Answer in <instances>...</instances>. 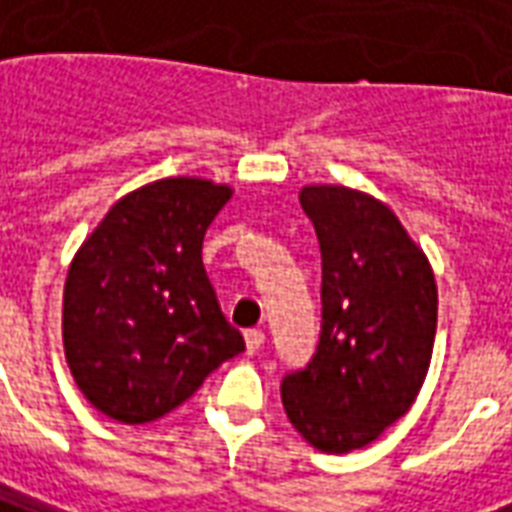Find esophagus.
I'll return each instance as SVG.
<instances>
[{
  "label": "esophagus",
  "instance_id": "obj_1",
  "mask_svg": "<svg viewBox=\"0 0 512 512\" xmlns=\"http://www.w3.org/2000/svg\"><path fill=\"white\" fill-rule=\"evenodd\" d=\"M261 346H264V333H261V330H248V333H245V349H248V352H259Z\"/></svg>",
  "mask_w": 512,
  "mask_h": 512
}]
</instances>
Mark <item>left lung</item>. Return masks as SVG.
Returning a JSON list of instances; mask_svg holds the SVG:
<instances>
[{"instance_id":"8db88e82","label":"left lung","mask_w":512,"mask_h":512,"mask_svg":"<svg viewBox=\"0 0 512 512\" xmlns=\"http://www.w3.org/2000/svg\"><path fill=\"white\" fill-rule=\"evenodd\" d=\"M300 204L322 248V335L283 376V409L322 453L371 445L409 412L431 365L436 281L393 210L343 185H308Z\"/></svg>"}]
</instances>
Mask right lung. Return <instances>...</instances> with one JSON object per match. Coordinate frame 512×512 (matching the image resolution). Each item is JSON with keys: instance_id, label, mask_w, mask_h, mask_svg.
<instances>
[{"instance_id": "right-lung-1", "label": "right lung", "mask_w": 512, "mask_h": 512, "mask_svg": "<svg viewBox=\"0 0 512 512\" xmlns=\"http://www.w3.org/2000/svg\"><path fill=\"white\" fill-rule=\"evenodd\" d=\"M229 185L169 177L108 210L70 261L62 341L89 404L119 423H152L245 349L212 289L201 242Z\"/></svg>"}]
</instances>
